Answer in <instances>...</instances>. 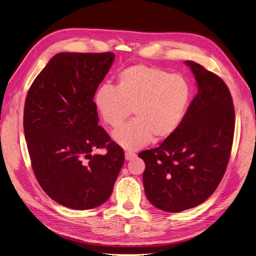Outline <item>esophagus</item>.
<instances>
[{
	"mask_svg": "<svg viewBox=\"0 0 256 256\" xmlns=\"http://www.w3.org/2000/svg\"><path fill=\"white\" fill-rule=\"evenodd\" d=\"M124 156H126V160H132V158H135V156H136V154L132 152H126Z\"/></svg>",
	"mask_w": 256,
	"mask_h": 256,
	"instance_id": "34e87169",
	"label": "esophagus"
}]
</instances>
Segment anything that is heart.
<instances>
[{"mask_svg":"<svg viewBox=\"0 0 256 256\" xmlns=\"http://www.w3.org/2000/svg\"><path fill=\"white\" fill-rule=\"evenodd\" d=\"M192 87L184 76L143 64L121 70L115 87L102 85L94 104L102 119L119 126L134 112L136 118L113 132L114 141L128 150L166 139L182 124L190 104Z\"/></svg>","mask_w":256,"mask_h":256,"instance_id":"b5f03b06","label":"heart"}]
</instances>
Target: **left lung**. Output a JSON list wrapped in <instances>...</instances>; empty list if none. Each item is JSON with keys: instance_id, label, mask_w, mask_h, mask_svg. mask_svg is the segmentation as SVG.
<instances>
[{"instance_id": "left-lung-1", "label": "left lung", "mask_w": 256, "mask_h": 256, "mask_svg": "<svg viewBox=\"0 0 256 256\" xmlns=\"http://www.w3.org/2000/svg\"><path fill=\"white\" fill-rule=\"evenodd\" d=\"M184 63L194 74L196 96L180 128L156 148L139 154L146 197L168 212L195 208L217 189L234 132V108L223 80L196 62Z\"/></svg>"}]
</instances>
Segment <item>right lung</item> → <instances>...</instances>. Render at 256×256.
Listing matches in <instances>:
<instances>
[{
    "label": "right lung",
    "instance_id": "1",
    "mask_svg": "<svg viewBox=\"0 0 256 256\" xmlns=\"http://www.w3.org/2000/svg\"><path fill=\"white\" fill-rule=\"evenodd\" d=\"M113 52H59L26 96L24 132L40 186L74 210L100 206L112 194L124 163L121 147L98 126L94 94L114 62ZM106 147V155L94 150Z\"/></svg>",
    "mask_w": 256,
    "mask_h": 256
}]
</instances>
